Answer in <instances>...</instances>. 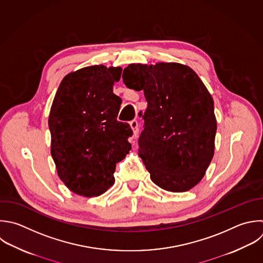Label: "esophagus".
<instances>
[{"label":"esophagus","instance_id":"1","mask_svg":"<svg viewBox=\"0 0 263 263\" xmlns=\"http://www.w3.org/2000/svg\"><path fill=\"white\" fill-rule=\"evenodd\" d=\"M129 125H130V128H132V130H133L134 135H137V133H138V127H139L138 121L134 119V120H132V121L129 122Z\"/></svg>","mask_w":263,"mask_h":263}]
</instances>
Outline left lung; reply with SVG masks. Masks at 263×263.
Segmentation results:
<instances>
[{"label": "left lung", "instance_id": "8db88e82", "mask_svg": "<svg viewBox=\"0 0 263 263\" xmlns=\"http://www.w3.org/2000/svg\"><path fill=\"white\" fill-rule=\"evenodd\" d=\"M123 83L144 90L148 107L139 156L150 178L171 192H185L203 178L215 151L214 101L197 74L179 63L132 64Z\"/></svg>", "mask_w": 263, "mask_h": 263}]
</instances>
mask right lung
Wrapping results in <instances>:
<instances>
[{"label": "right lung", "instance_id": "right-lung-1", "mask_svg": "<svg viewBox=\"0 0 263 263\" xmlns=\"http://www.w3.org/2000/svg\"><path fill=\"white\" fill-rule=\"evenodd\" d=\"M122 68L85 67L62 80L48 125L58 175L74 193L99 196L114 184L116 163L132 149L128 123L117 120L121 99L113 93Z\"/></svg>", "mask_w": 263, "mask_h": 263}]
</instances>
